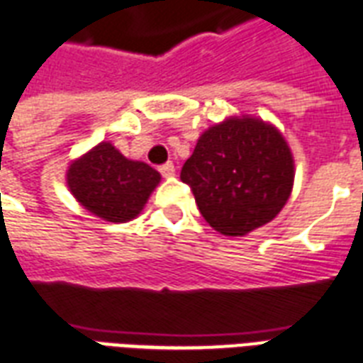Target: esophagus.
<instances>
[{
    "label": "esophagus",
    "mask_w": 363,
    "mask_h": 363,
    "mask_svg": "<svg viewBox=\"0 0 363 363\" xmlns=\"http://www.w3.org/2000/svg\"><path fill=\"white\" fill-rule=\"evenodd\" d=\"M159 170H161V174L164 176V178H172V176H176V168H174L172 162H167V164H162Z\"/></svg>",
    "instance_id": "34e87169"
}]
</instances>
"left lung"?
<instances>
[{
  "label": "left lung",
  "instance_id": "8db88e82",
  "mask_svg": "<svg viewBox=\"0 0 363 363\" xmlns=\"http://www.w3.org/2000/svg\"><path fill=\"white\" fill-rule=\"evenodd\" d=\"M179 178L208 225L225 237H244L274 220L288 202L296 164L277 126L233 115L202 132Z\"/></svg>",
  "mask_w": 363,
  "mask_h": 363
}]
</instances>
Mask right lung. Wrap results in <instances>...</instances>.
Here are the masks:
<instances>
[{
  "mask_svg": "<svg viewBox=\"0 0 363 363\" xmlns=\"http://www.w3.org/2000/svg\"><path fill=\"white\" fill-rule=\"evenodd\" d=\"M69 193L104 221L126 223L140 216L161 184V174L142 161H130L111 142H100L72 161L66 172Z\"/></svg>",
  "mask_w": 363,
  "mask_h": 363,
  "instance_id": "obj_1",
  "label": "right lung"
}]
</instances>
